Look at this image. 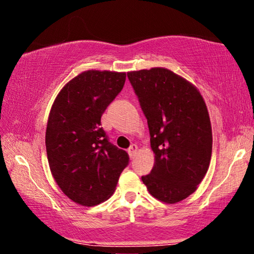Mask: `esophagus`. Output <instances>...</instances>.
Instances as JSON below:
<instances>
[{
  "instance_id": "1",
  "label": "esophagus",
  "mask_w": 254,
  "mask_h": 254,
  "mask_svg": "<svg viewBox=\"0 0 254 254\" xmlns=\"http://www.w3.org/2000/svg\"><path fill=\"white\" fill-rule=\"evenodd\" d=\"M136 151H137V145L136 144H131L129 149H128V154H129L130 158H134Z\"/></svg>"
}]
</instances>
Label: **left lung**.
<instances>
[{
    "mask_svg": "<svg viewBox=\"0 0 254 254\" xmlns=\"http://www.w3.org/2000/svg\"><path fill=\"white\" fill-rule=\"evenodd\" d=\"M150 130L155 162L142 176L152 196L176 203L195 192L212 152L208 109L192 84L165 68L127 73Z\"/></svg>",
    "mask_w": 254,
    "mask_h": 254,
    "instance_id": "1",
    "label": "left lung"
}]
</instances>
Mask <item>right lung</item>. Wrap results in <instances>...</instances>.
Returning <instances> with one entry per match:
<instances>
[{
    "instance_id": "add662e5",
    "label": "right lung",
    "mask_w": 254,
    "mask_h": 254,
    "mask_svg": "<svg viewBox=\"0 0 254 254\" xmlns=\"http://www.w3.org/2000/svg\"><path fill=\"white\" fill-rule=\"evenodd\" d=\"M125 80V72L84 71L61 89L51 109L45 135L50 169L78 204L93 206L110 197L129 163L127 152L101 127V117Z\"/></svg>"
}]
</instances>
